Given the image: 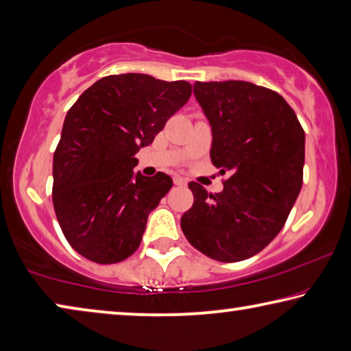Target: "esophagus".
<instances>
[{
	"label": "esophagus",
	"instance_id": "34e87169",
	"mask_svg": "<svg viewBox=\"0 0 351 351\" xmlns=\"http://www.w3.org/2000/svg\"><path fill=\"white\" fill-rule=\"evenodd\" d=\"M173 181H175L176 186H181V187L187 186V180H186V178H182V176H175Z\"/></svg>",
	"mask_w": 351,
	"mask_h": 351
}]
</instances>
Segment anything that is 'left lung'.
<instances>
[{
  "label": "left lung",
  "mask_w": 351,
  "mask_h": 351,
  "mask_svg": "<svg viewBox=\"0 0 351 351\" xmlns=\"http://www.w3.org/2000/svg\"><path fill=\"white\" fill-rule=\"evenodd\" d=\"M193 94L212 127V164L230 178L219 193L189 184L193 206L181 229L207 257L246 260L276 239L299 197L305 132L287 100L265 86L197 82Z\"/></svg>",
  "instance_id": "left-lung-1"
}]
</instances>
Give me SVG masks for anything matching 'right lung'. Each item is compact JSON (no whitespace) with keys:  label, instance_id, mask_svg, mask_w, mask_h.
Here are the masks:
<instances>
[{"label":"right lung","instance_id":"right-lung-1","mask_svg":"<svg viewBox=\"0 0 351 351\" xmlns=\"http://www.w3.org/2000/svg\"><path fill=\"white\" fill-rule=\"evenodd\" d=\"M189 82L106 75L71 106L52 164V203L71 246L111 265L139 247L147 218L173 186L169 175L134 173L138 153L187 104Z\"/></svg>","mask_w":351,"mask_h":351}]
</instances>
